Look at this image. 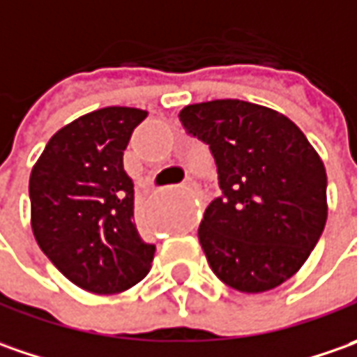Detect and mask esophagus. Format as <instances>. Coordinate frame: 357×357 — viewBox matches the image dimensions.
<instances>
[{
  "label": "esophagus",
  "mask_w": 357,
  "mask_h": 357,
  "mask_svg": "<svg viewBox=\"0 0 357 357\" xmlns=\"http://www.w3.org/2000/svg\"><path fill=\"white\" fill-rule=\"evenodd\" d=\"M183 188H185V190H193V188H195V181H193V179H185Z\"/></svg>",
  "instance_id": "esophagus-1"
}]
</instances>
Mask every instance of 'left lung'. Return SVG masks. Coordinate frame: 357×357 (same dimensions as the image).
Returning <instances> with one entry per match:
<instances>
[{
	"mask_svg": "<svg viewBox=\"0 0 357 357\" xmlns=\"http://www.w3.org/2000/svg\"><path fill=\"white\" fill-rule=\"evenodd\" d=\"M179 120L209 144L223 190L197 231L211 271L239 292L277 289L324 231L322 158L290 118L266 106L221 98L183 106Z\"/></svg>",
	"mask_w": 357,
	"mask_h": 357,
	"instance_id": "left-lung-1",
	"label": "left lung"
}]
</instances>
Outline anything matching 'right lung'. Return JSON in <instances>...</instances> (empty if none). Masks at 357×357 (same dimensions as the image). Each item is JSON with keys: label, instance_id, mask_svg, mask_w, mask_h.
Listing matches in <instances>:
<instances>
[{"label": "right lung", "instance_id": "add662e5", "mask_svg": "<svg viewBox=\"0 0 357 357\" xmlns=\"http://www.w3.org/2000/svg\"><path fill=\"white\" fill-rule=\"evenodd\" d=\"M148 116L106 106L56 130L29 178L37 245L65 277L94 294L128 290L148 275L154 245L134 223V183L124 150Z\"/></svg>", "mask_w": 357, "mask_h": 357}]
</instances>
